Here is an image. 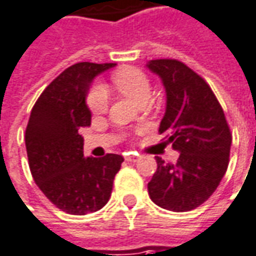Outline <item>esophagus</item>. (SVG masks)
<instances>
[{
    "mask_svg": "<svg viewBox=\"0 0 256 256\" xmlns=\"http://www.w3.org/2000/svg\"><path fill=\"white\" fill-rule=\"evenodd\" d=\"M138 158H140L138 154H136V152H128V156H126V161H128V162H136Z\"/></svg>",
    "mask_w": 256,
    "mask_h": 256,
    "instance_id": "obj_1",
    "label": "esophagus"
}]
</instances>
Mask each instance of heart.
I'll list each match as a JSON object with an SVG mask.
<instances>
[{"instance_id":"heart-1","label":"heart","mask_w":256,"mask_h":256,"mask_svg":"<svg viewBox=\"0 0 256 256\" xmlns=\"http://www.w3.org/2000/svg\"><path fill=\"white\" fill-rule=\"evenodd\" d=\"M114 86L118 91L122 92L124 96L133 100L137 105L147 104L151 95L150 81L142 70L136 67H126L114 72L112 77ZM108 91L104 85L96 84L91 88L88 94V106L94 114H104L108 108Z\"/></svg>"}]
</instances>
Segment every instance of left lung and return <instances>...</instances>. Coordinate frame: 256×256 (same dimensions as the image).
I'll use <instances>...</instances> for the list:
<instances>
[{
	"mask_svg": "<svg viewBox=\"0 0 256 256\" xmlns=\"http://www.w3.org/2000/svg\"><path fill=\"white\" fill-rule=\"evenodd\" d=\"M146 67L160 77L166 95L160 133L179 152L176 164L156 157L148 194L160 208L189 212L208 200L227 171L230 128L213 91L194 70L170 58L151 60Z\"/></svg>",
	"mask_w": 256,
	"mask_h": 256,
	"instance_id": "left-lung-1",
	"label": "left lung"
}]
</instances>
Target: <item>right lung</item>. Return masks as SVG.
I'll use <instances>...</instances> for the list:
<instances>
[{
	"label": "right lung",
	"mask_w": 256,
	"mask_h": 256,
	"mask_svg": "<svg viewBox=\"0 0 256 256\" xmlns=\"http://www.w3.org/2000/svg\"><path fill=\"white\" fill-rule=\"evenodd\" d=\"M116 64L77 62L64 70L33 106L26 126V152L32 176L56 208L84 216L105 206L123 157H84L78 133L91 124L86 94L92 81Z\"/></svg>",
	"instance_id": "add662e5"
}]
</instances>
